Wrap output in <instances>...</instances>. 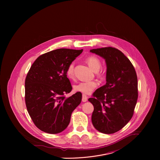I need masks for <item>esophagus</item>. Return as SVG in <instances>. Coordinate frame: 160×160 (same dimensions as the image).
I'll return each instance as SVG.
<instances>
[{
  "label": "esophagus",
  "mask_w": 160,
  "mask_h": 160,
  "mask_svg": "<svg viewBox=\"0 0 160 160\" xmlns=\"http://www.w3.org/2000/svg\"><path fill=\"white\" fill-rule=\"evenodd\" d=\"M82 101L83 102H86L88 101V97H87V95H86L85 94H83V95H82Z\"/></svg>",
  "instance_id": "34e87169"
}]
</instances>
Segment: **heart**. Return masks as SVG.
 <instances>
[{
    "label": "heart",
    "mask_w": 160,
    "mask_h": 160,
    "mask_svg": "<svg viewBox=\"0 0 160 160\" xmlns=\"http://www.w3.org/2000/svg\"><path fill=\"white\" fill-rule=\"evenodd\" d=\"M88 65L94 71H98L101 68L102 63L98 58L95 56H91L86 60ZM74 62L71 63L68 67L67 70V74L69 78H72L74 76ZM98 84L95 81H82L77 84L74 85V89L76 92H79L83 93H90L93 91L97 86Z\"/></svg>",
    "instance_id": "1"
}]
</instances>
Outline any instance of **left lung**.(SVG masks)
<instances>
[{
  "label": "left lung",
  "instance_id": "obj_1",
  "mask_svg": "<svg viewBox=\"0 0 160 160\" xmlns=\"http://www.w3.org/2000/svg\"><path fill=\"white\" fill-rule=\"evenodd\" d=\"M90 52L102 57L107 65L106 84L89 98L94 107L92 122L99 132L113 134L132 117L138 98L136 72L130 60L117 48L108 47Z\"/></svg>",
  "mask_w": 160,
  "mask_h": 160
}]
</instances>
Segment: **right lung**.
Masks as SVG:
<instances>
[{"label":"right lung","instance_id":"right-lung-1","mask_svg":"<svg viewBox=\"0 0 160 160\" xmlns=\"http://www.w3.org/2000/svg\"><path fill=\"white\" fill-rule=\"evenodd\" d=\"M83 50L59 48L39 56L25 80V102L28 113L42 131L58 134L68 126L71 116L81 103L82 93L66 98L72 87L67 75L69 65Z\"/></svg>","mask_w":160,"mask_h":160}]
</instances>
